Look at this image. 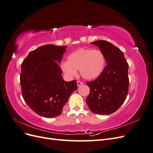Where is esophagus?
Here are the masks:
<instances>
[{
    "label": "esophagus",
    "mask_w": 153,
    "mask_h": 153,
    "mask_svg": "<svg viewBox=\"0 0 153 153\" xmlns=\"http://www.w3.org/2000/svg\"><path fill=\"white\" fill-rule=\"evenodd\" d=\"M83 84H84V83H83V82H81V81H77V82H76V84H77V86H78V87L81 85H82Z\"/></svg>",
    "instance_id": "esophagus-1"
}]
</instances>
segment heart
<instances>
[{"label":"heart","instance_id":"1","mask_svg":"<svg viewBox=\"0 0 153 153\" xmlns=\"http://www.w3.org/2000/svg\"><path fill=\"white\" fill-rule=\"evenodd\" d=\"M105 57L100 50L80 48L69 54L68 61L61 64V69L69 78L77 75L79 69L81 76L85 80H94L103 72Z\"/></svg>","mask_w":153,"mask_h":153}]
</instances>
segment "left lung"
Instances as JSON below:
<instances>
[{
  "label": "left lung",
  "mask_w": 153,
  "mask_h": 153,
  "mask_svg": "<svg viewBox=\"0 0 153 153\" xmlns=\"http://www.w3.org/2000/svg\"><path fill=\"white\" fill-rule=\"evenodd\" d=\"M91 44L100 48L107 64L96 80L86 83L90 88L86 102L93 113L109 115L121 107L126 98L129 66L123 52L113 44L104 40Z\"/></svg>",
  "instance_id": "1"
}]
</instances>
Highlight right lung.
<instances>
[{"mask_svg": "<svg viewBox=\"0 0 153 153\" xmlns=\"http://www.w3.org/2000/svg\"><path fill=\"white\" fill-rule=\"evenodd\" d=\"M66 46L46 45L31 51L22 63L20 84L25 103L41 116L57 117L73 92L76 82L64 81L59 64Z\"/></svg>", "mask_w": 153, "mask_h": 153, "instance_id": "1", "label": "right lung"}]
</instances>
